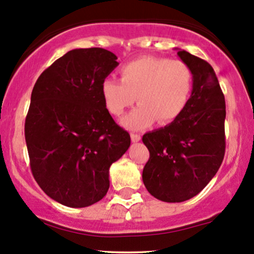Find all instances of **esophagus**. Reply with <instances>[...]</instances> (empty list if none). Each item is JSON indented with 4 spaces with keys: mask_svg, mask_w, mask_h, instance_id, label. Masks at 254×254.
<instances>
[{
    "mask_svg": "<svg viewBox=\"0 0 254 254\" xmlns=\"http://www.w3.org/2000/svg\"><path fill=\"white\" fill-rule=\"evenodd\" d=\"M131 141H132V142H139V141H141V136L137 135V133H131Z\"/></svg>",
    "mask_w": 254,
    "mask_h": 254,
    "instance_id": "34e87169",
    "label": "esophagus"
}]
</instances>
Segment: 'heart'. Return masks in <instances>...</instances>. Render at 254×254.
Listing matches in <instances>:
<instances>
[{"label": "heart", "mask_w": 254, "mask_h": 254, "mask_svg": "<svg viewBox=\"0 0 254 254\" xmlns=\"http://www.w3.org/2000/svg\"><path fill=\"white\" fill-rule=\"evenodd\" d=\"M121 81L106 78L100 87L104 105L122 117L135 103L139 105L122 124L129 130L148 129L159 121L170 124L188 107L193 89V72L185 62L167 57H142L124 64Z\"/></svg>", "instance_id": "obj_1"}]
</instances>
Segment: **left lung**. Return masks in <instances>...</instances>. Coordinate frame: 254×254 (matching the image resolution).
<instances>
[{
  "mask_svg": "<svg viewBox=\"0 0 254 254\" xmlns=\"http://www.w3.org/2000/svg\"><path fill=\"white\" fill-rule=\"evenodd\" d=\"M177 51L193 72L191 99L177 121L142 138L150 153L142 173L144 186L167 203L199 193L217 173L226 149V103L216 74L202 58Z\"/></svg>",
  "mask_w": 254,
  "mask_h": 254,
  "instance_id": "1",
  "label": "left lung"
}]
</instances>
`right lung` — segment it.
I'll return each instance as SVG.
<instances>
[{"label": "right lung", "mask_w": 254, "mask_h": 254, "mask_svg": "<svg viewBox=\"0 0 254 254\" xmlns=\"http://www.w3.org/2000/svg\"><path fill=\"white\" fill-rule=\"evenodd\" d=\"M118 64L105 49H74L44 70L32 90L25 122L32 173L65 206L103 199L111 165L130 147V135L111 117L100 93Z\"/></svg>", "instance_id": "add662e5"}]
</instances>
